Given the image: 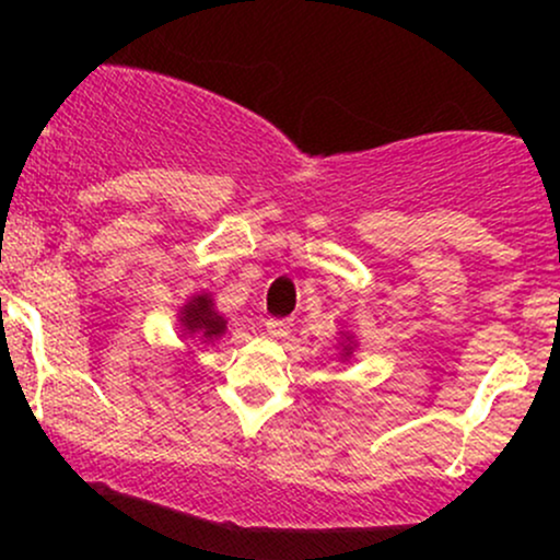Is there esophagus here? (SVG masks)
I'll return each instance as SVG.
<instances>
[{
    "instance_id": "34e87169",
    "label": "esophagus",
    "mask_w": 560,
    "mask_h": 560,
    "mask_svg": "<svg viewBox=\"0 0 560 560\" xmlns=\"http://www.w3.org/2000/svg\"><path fill=\"white\" fill-rule=\"evenodd\" d=\"M266 329H268V334H271L273 339H284L289 331H292V324H289V320H284V318H268L266 320Z\"/></svg>"
}]
</instances>
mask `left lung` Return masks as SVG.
<instances>
[{
	"label": "left lung",
	"instance_id": "1",
	"mask_svg": "<svg viewBox=\"0 0 560 560\" xmlns=\"http://www.w3.org/2000/svg\"><path fill=\"white\" fill-rule=\"evenodd\" d=\"M345 350H347V347H345ZM347 355H350V352H347Z\"/></svg>",
	"mask_w": 560,
	"mask_h": 560
}]
</instances>
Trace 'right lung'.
Masks as SVG:
<instances>
[{
    "mask_svg": "<svg viewBox=\"0 0 560 560\" xmlns=\"http://www.w3.org/2000/svg\"><path fill=\"white\" fill-rule=\"evenodd\" d=\"M182 324L186 334H199L205 339H215L226 331V320L213 311V300L208 294H199L189 305H184Z\"/></svg>",
    "mask_w": 560,
    "mask_h": 560,
    "instance_id": "add662e5",
    "label": "right lung"
}]
</instances>
